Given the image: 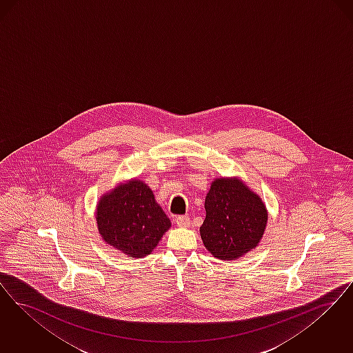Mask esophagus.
<instances>
[{"label": "esophagus", "instance_id": "esophagus-1", "mask_svg": "<svg viewBox=\"0 0 353 353\" xmlns=\"http://www.w3.org/2000/svg\"><path fill=\"white\" fill-rule=\"evenodd\" d=\"M175 223H176L179 227L187 228V227H190L191 220H190V216H178V217L175 219Z\"/></svg>", "mask_w": 353, "mask_h": 353}]
</instances>
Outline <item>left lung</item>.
<instances>
[{"label": "left lung", "instance_id": "obj_1", "mask_svg": "<svg viewBox=\"0 0 353 353\" xmlns=\"http://www.w3.org/2000/svg\"><path fill=\"white\" fill-rule=\"evenodd\" d=\"M200 236L219 260H237L260 244L269 212L260 195L239 176L215 178L205 196Z\"/></svg>", "mask_w": 353, "mask_h": 353}]
</instances>
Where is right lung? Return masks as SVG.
I'll list each match as a JSON object with an SVG mask.
<instances>
[{
    "mask_svg": "<svg viewBox=\"0 0 353 353\" xmlns=\"http://www.w3.org/2000/svg\"><path fill=\"white\" fill-rule=\"evenodd\" d=\"M94 217L103 241L133 259L152 254L171 227L153 190L137 178L103 194Z\"/></svg>",
    "mask_w": 353,
    "mask_h": 353,
    "instance_id": "obj_1",
    "label": "right lung"
}]
</instances>
